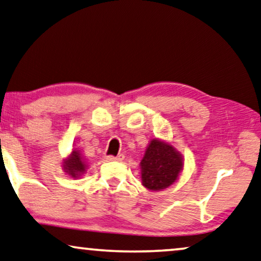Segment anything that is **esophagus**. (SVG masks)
Listing matches in <instances>:
<instances>
[{
	"label": "esophagus",
	"instance_id": "1",
	"mask_svg": "<svg viewBox=\"0 0 261 261\" xmlns=\"http://www.w3.org/2000/svg\"><path fill=\"white\" fill-rule=\"evenodd\" d=\"M123 158H124L123 154H119V155H116V156H114V155H108V156H107V160H108V161H122Z\"/></svg>",
	"mask_w": 261,
	"mask_h": 261
}]
</instances>
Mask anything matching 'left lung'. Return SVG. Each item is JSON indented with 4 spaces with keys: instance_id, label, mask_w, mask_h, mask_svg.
I'll return each mask as SVG.
<instances>
[{
    "instance_id": "left-lung-1",
    "label": "left lung",
    "mask_w": 261,
    "mask_h": 261,
    "mask_svg": "<svg viewBox=\"0 0 261 261\" xmlns=\"http://www.w3.org/2000/svg\"><path fill=\"white\" fill-rule=\"evenodd\" d=\"M140 165L143 186L152 191H160L176 180L182 168V158L168 143L153 140Z\"/></svg>"
}]
</instances>
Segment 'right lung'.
Listing matches in <instances>:
<instances>
[{
	"label": "right lung",
	"mask_w": 261,
	"mask_h": 261,
	"mask_svg": "<svg viewBox=\"0 0 261 261\" xmlns=\"http://www.w3.org/2000/svg\"><path fill=\"white\" fill-rule=\"evenodd\" d=\"M65 171L73 177H77L86 171V162L84 156L77 150H73L71 155L65 161Z\"/></svg>",
	"instance_id": "right-lung-1"
}]
</instances>
